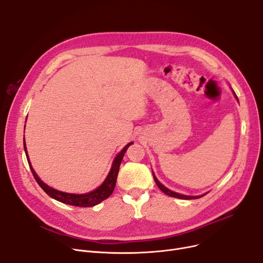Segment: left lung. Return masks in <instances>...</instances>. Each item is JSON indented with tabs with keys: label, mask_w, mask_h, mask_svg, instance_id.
<instances>
[{
	"label": "left lung",
	"mask_w": 263,
	"mask_h": 263,
	"mask_svg": "<svg viewBox=\"0 0 263 263\" xmlns=\"http://www.w3.org/2000/svg\"><path fill=\"white\" fill-rule=\"evenodd\" d=\"M232 91H233V90H232ZM233 95H234V97H236L237 100H238V97H237L236 92L233 91ZM153 175H154V179H155V181H156L157 185L159 186V189H160L163 193H165V194L168 195V196H172V197H175V198H180V199H196V198H199V197H202V196H204V195H205V194H203V195H199V196H189V195H182V194H179V193L173 192V191L168 190L166 186H164V185H163V184L158 180L157 177L155 176V173H154V172H153Z\"/></svg>",
	"instance_id": "left-lung-1"
}]
</instances>
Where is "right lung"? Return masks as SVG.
I'll list each match as a JSON object with an SVG mask.
<instances>
[{"instance_id": "1", "label": "right lung", "mask_w": 263, "mask_h": 263, "mask_svg": "<svg viewBox=\"0 0 263 263\" xmlns=\"http://www.w3.org/2000/svg\"><path fill=\"white\" fill-rule=\"evenodd\" d=\"M132 144L133 143H129L128 145L124 146L123 149L116 156L107 177L105 178V180L103 181V183L100 186H98L96 190H93L89 193H85V194H71V193H65V192H61V191L55 190V189L47 185L45 182L41 181V179L37 176V174L35 173V171L32 167L29 156H27L25 141L23 139V146H24L26 159H27V162H29L30 168L33 173L35 180L37 181L39 186L43 189L50 197L57 199L61 202H64L66 204L81 206V208L93 206V205L100 203L101 201H103L104 199H106L110 196V194L113 193V191L115 189V185H116V179H117V175H118V172H119V166H120V163L122 161V158L124 156V153H126L127 149L129 148V146L132 145Z\"/></svg>"}]
</instances>
